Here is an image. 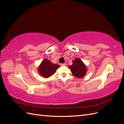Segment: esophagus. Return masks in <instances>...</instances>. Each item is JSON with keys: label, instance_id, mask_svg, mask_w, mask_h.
I'll list each match as a JSON object with an SVG mask.
<instances>
[{"label": "esophagus", "instance_id": "1", "mask_svg": "<svg viewBox=\"0 0 124 124\" xmlns=\"http://www.w3.org/2000/svg\"><path fill=\"white\" fill-rule=\"evenodd\" d=\"M61 66H66V63H62Z\"/></svg>", "mask_w": 124, "mask_h": 124}]
</instances>
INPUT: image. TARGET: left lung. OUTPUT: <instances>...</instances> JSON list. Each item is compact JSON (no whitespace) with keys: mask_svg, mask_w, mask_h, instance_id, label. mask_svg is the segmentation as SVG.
<instances>
[{"mask_svg":"<svg viewBox=\"0 0 124 124\" xmlns=\"http://www.w3.org/2000/svg\"><path fill=\"white\" fill-rule=\"evenodd\" d=\"M73 76L78 78H82L86 74V67L81 60L77 58L73 61V65L69 66Z\"/></svg>","mask_w":124,"mask_h":124,"instance_id":"8db88e82","label":"left lung"}]
</instances>
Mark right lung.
I'll use <instances>...</instances> for the list:
<instances>
[{
  "mask_svg": "<svg viewBox=\"0 0 124 124\" xmlns=\"http://www.w3.org/2000/svg\"><path fill=\"white\" fill-rule=\"evenodd\" d=\"M60 66L52 63L47 59H44L39 67V72L44 78H48L53 75Z\"/></svg>",
  "mask_w": 124,
  "mask_h": 124,
  "instance_id": "right-lung-1",
  "label": "right lung"
}]
</instances>
